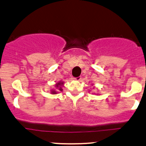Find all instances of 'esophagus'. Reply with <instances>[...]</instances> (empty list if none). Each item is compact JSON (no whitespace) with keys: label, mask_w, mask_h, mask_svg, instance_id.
Returning a JSON list of instances; mask_svg holds the SVG:
<instances>
[{"label":"esophagus","mask_w":146,"mask_h":146,"mask_svg":"<svg viewBox=\"0 0 146 146\" xmlns=\"http://www.w3.org/2000/svg\"><path fill=\"white\" fill-rule=\"evenodd\" d=\"M74 79L76 80H78V81H81L82 80V76H78V77H76V78H74Z\"/></svg>","instance_id":"34e87169"}]
</instances>
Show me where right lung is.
<instances>
[{"instance_id":"1","label":"right lung","mask_w":146,"mask_h":146,"mask_svg":"<svg viewBox=\"0 0 146 146\" xmlns=\"http://www.w3.org/2000/svg\"><path fill=\"white\" fill-rule=\"evenodd\" d=\"M61 85H63V83H61V82H60V83H58L57 84H56V87H59V86H61ZM59 90H61V88H60L59 89ZM52 93H53V94H54V93H55V92H52Z\"/></svg>"}]
</instances>
